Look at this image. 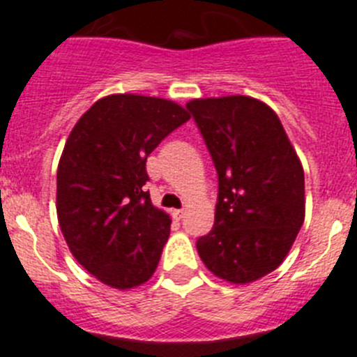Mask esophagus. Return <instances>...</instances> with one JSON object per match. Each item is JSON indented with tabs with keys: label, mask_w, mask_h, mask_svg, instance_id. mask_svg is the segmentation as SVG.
Here are the masks:
<instances>
[{
	"label": "esophagus",
	"mask_w": 357,
	"mask_h": 357,
	"mask_svg": "<svg viewBox=\"0 0 357 357\" xmlns=\"http://www.w3.org/2000/svg\"><path fill=\"white\" fill-rule=\"evenodd\" d=\"M185 216V211L184 209H175L173 211V218H175V220H182V218Z\"/></svg>",
	"instance_id": "1"
}]
</instances>
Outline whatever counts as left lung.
Masks as SVG:
<instances>
[{
    "label": "left lung",
    "instance_id": "1",
    "mask_svg": "<svg viewBox=\"0 0 357 357\" xmlns=\"http://www.w3.org/2000/svg\"><path fill=\"white\" fill-rule=\"evenodd\" d=\"M218 172L214 227L197 241L209 272L232 284L268 275L304 223V168L273 109L250 96L185 103Z\"/></svg>",
    "mask_w": 357,
    "mask_h": 357
}]
</instances>
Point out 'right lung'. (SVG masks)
<instances>
[{"label":"right lung","instance_id":"add662e5","mask_svg":"<svg viewBox=\"0 0 357 357\" xmlns=\"http://www.w3.org/2000/svg\"><path fill=\"white\" fill-rule=\"evenodd\" d=\"M189 118L172 100L110 94L66 141L56 169L59 225L75 259L110 288H135L155 272L172 220L143 191L146 157Z\"/></svg>","mask_w":357,"mask_h":357}]
</instances>
